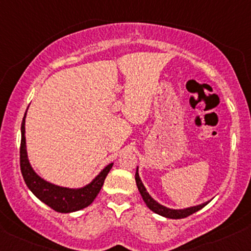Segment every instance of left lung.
I'll return each instance as SVG.
<instances>
[{"label":"left lung","mask_w":251,"mask_h":251,"mask_svg":"<svg viewBox=\"0 0 251 251\" xmlns=\"http://www.w3.org/2000/svg\"><path fill=\"white\" fill-rule=\"evenodd\" d=\"M136 183H137V187H138V191L140 193V195H142L143 200H144V202L147 203L148 207L150 208L152 212H155V213L159 214V216H162V217H166V218H170V219L186 218V217L191 216V214L195 213V212L201 210L203 206H206L208 202L211 201L210 200V201L200 203V205L191 206V207H186V208H178V210H176V208H169V207H167V206H163L162 203L156 201V200L153 199L150 194H149L147 188H145V186L143 184L142 180H140L138 167H137V170H136Z\"/></svg>","instance_id":"1"}]
</instances>
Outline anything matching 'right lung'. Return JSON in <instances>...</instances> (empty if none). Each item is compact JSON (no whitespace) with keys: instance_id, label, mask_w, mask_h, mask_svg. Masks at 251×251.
I'll return each instance as SVG.
<instances>
[{"instance_id":"add662e5","label":"right lung","mask_w":251,"mask_h":251,"mask_svg":"<svg viewBox=\"0 0 251 251\" xmlns=\"http://www.w3.org/2000/svg\"><path fill=\"white\" fill-rule=\"evenodd\" d=\"M26 114L27 111L25 113L23 124H21L20 167L27 187L40 201L48 205L52 210L60 212V213H70V212L83 210L94 201L95 198L98 197L99 192L101 191L103 186L104 178L108 175L109 170L112 169L113 163L107 164L89 183H87L83 187L70 188V187H63L49 182L35 173L28 159L26 136H25L26 134V128H25Z\"/></svg>"}]
</instances>
